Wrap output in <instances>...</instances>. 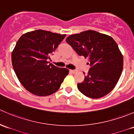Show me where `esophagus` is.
<instances>
[{"instance_id": "obj_1", "label": "esophagus", "mask_w": 134, "mask_h": 134, "mask_svg": "<svg viewBox=\"0 0 134 134\" xmlns=\"http://www.w3.org/2000/svg\"><path fill=\"white\" fill-rule=\"evenodd\" d=\"M71 72H72V73H75V72H77V70L74 69V70H71Z\"/></svg>"}]
</instances>
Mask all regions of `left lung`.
Here are the masks:
<instances>
[{
	"label": "left lung",
	"instance_id": "obj_1",
	"mask_svg": "<svg viewBox=\"0 0 134 134\" xmlns=\"http://www.w3.org/2000/svg\"><path fill=\"white\" fill-rule=\"evenodd\" d=\"M66 41L78 55L87 58L90 62L88 73L82 83L77 84L78 90L91 98L108 94L117 84L123 68V57L114 40L108 35L87 30L71 35Z\"/></svg>",
	"mask_w": 134,
	"mask_h": 134
}]
</instances>
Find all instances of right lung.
I'll use <instances>...</instances> for the list:
<instances>
[{
	"mask_svg": "<svg viewBox=\"0 0 134 134\" xmlns=\"http://www.w3.org/2000/svg\"><path fill=\"white\" fill-rule=\"evenodd\" d=\"M66 36L37 30L23 35L12 54L13 70L21 84L37 96H48L59 90L69 70L47 62Z\"/></svg>",
	"mask_w": 134,
	"mask_h": 134,
	"instance_id": "add662e5",
	"label": "right lung"
}]
</instances>
